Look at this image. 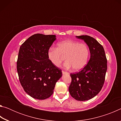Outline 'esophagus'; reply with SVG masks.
<instances>
[{
	"label": "esophagus",
	"mask_w": 121,
	"mask_h": 121,
	"mask_svg": "<svg viewBox=\"0 0 121 121\" xmlns=\"http://www.w3.org/2000/svg\"><path fill=\"white\" fill-rule=\"evenodd\" d=\"M62 73L63 74H67V73H69L68 72H67V71H63L62 70Z\"/></svg>",
	"instance_id": "obj_1"
}]
</instances>
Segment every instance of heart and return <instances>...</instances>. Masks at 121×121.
I'll use <instances>...</instances> for the list:
<instances>
[{
  "label": "heart",
  "instance_id": "obj_1",
  "mask_svg": "<svg viewBox=\"0 0 121 121\" xmlns=\"http://www.w3.org/2000/svg\"><path fill=\"white\" fill-rule=\"evenodd\" d=\"M49 60L56 67H59L64 60L65 68L73 67L75 71L81 70L87 64L89 50L85 44L77 41L66 40L57 44V48H50L48 52Z\"/></svg>",
  "mask_w": 121,
  "mask_h": 121
}]
</instances>
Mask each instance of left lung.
Returning <instances> with one entry per match:
<instances>
[{
    "label": "left lung",
    "instance_id": "8db88e82",
    "mask_svg": "<svg viewBox=\"0 0 121 121\" xmlns=\"http://www.w3.org/2000/svg\"><path fill=\"white\" fill-rule=\"evenodd\" d=\"M89 46L90 59L82 70L71 73L69 91L71 97L78 101H86L97 95L105 82L107 61L103 46L91 36H76Z\"/></svg>",
    "mask_w": 121,
    "mask_h": 121
}]
</instances>
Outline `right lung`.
<instances>
[{
    "label": "right lung",
    "instance_id": "1",
    "mask_svg": "<svg viewBox=\"0 0 121 121\" xmlns=\"http://www.w3.org/2000/svg\"><path fill=\"white\" fill-rule=\"evenodd\" d=\"M56 36L37 34L30 37L20 46L17 71L20 83L28 95L39 100L46 99L53 93L62 71L52 64L48 51Z\"/></svg>",
    "mask_w": 121,
    "mask_h": 121
}]
</instances>
